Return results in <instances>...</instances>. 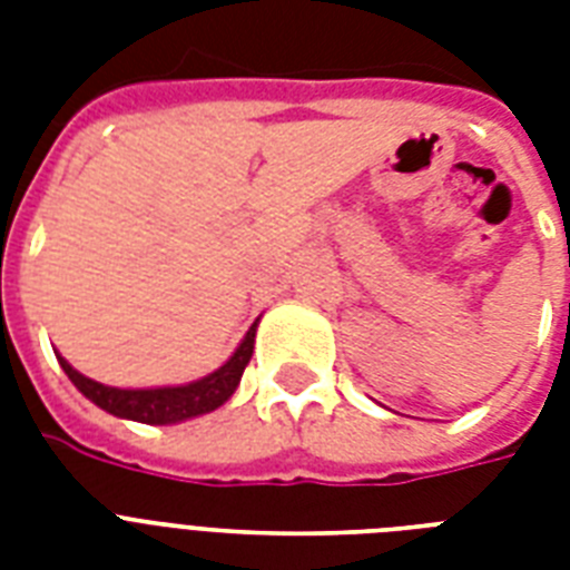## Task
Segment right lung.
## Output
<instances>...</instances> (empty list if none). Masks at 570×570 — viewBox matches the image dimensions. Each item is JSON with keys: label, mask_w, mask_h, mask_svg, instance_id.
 Wrapping results in <instances>:
<instances>
[{"label": "right lung", "mask_w": 570, "mask_h": 570, "mask_svg": "<svg viewBox=\"0 0 570 570\" xmlns=\"http://www.w3.org/2000/svg\"><path fill=\"white\" fill-rule=\"evenodd\" d=\"M254 334H257V322L250 325V331L242 340V346L233 352V357L222 370H215L213 375H206L200 381L183 384V387H156V390H120L106 387L100 381L85 379L82 373H76L73 366L67 364L65 357H58V364L67 373V379L73 381L76 387L82 390L85 396L91 399L94 405H100L102 411H109L115 416H127V420H138V423L165 425L180 423L189 416L206 414L224 405L233 396V390L239 387V379L248 366L250 355H254Z\"/></svg>", "instance_id": "obj_1"}]
</instances>
